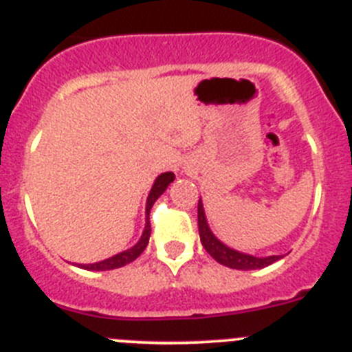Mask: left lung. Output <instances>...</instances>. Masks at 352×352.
<instances>
[{
    "label": "left lung",
    "instance_id": "8db88e82",
    "mask_svg": "<svg viewBox=\"0 0 352 352\" xmlns=\"http://www.w3.org/2000/svg\"><path fill=\"white\" fill-rule=\"evenodd\" d=\"M197 223H199V236H201V243L206 248V252L213 257L217 263L223 264L227 268L232 270H241V272H248V270H261L266 268L270 264H273L275 261L282 259L284 256H268V257H256L250 256V254H243V252H238L234 248L227 247L226 243H222L217 236L211 232L210 226H208L206 214H204V206L203 201L199 199L197 204Z\"/></svg>",
    "mask_w": 352,
    "mask_h": 352
}]
</instances>
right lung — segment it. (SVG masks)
Listing matches in <instances>:
<instances>
[{
	"label": "right lung",
	"instance_id": "right-lung-1",
	"mask_svg": "<svg viewBox=\"0 0 352 352\" xmlns=\"http://www.w3.org/2000/svg\"><path fill=\"white\" fill-rule=\"evenodd\" d=\"M174 182V174L173 173H162L157 179H155L153 186H151V190L148 194V201H146V226L144 231H142L141 239H139L138 243L133 245L132 248H126V250L120 252L116 256L109 257V259L98 261V263L93 264H77L79 268L88 270V272H107V270H116L121 268V266H126L129 263L138 259L141 256L144 248L148 247L149 243V234H151V226H149V211L153 208L155 201L160 197L164 192L167 190V186Z\"/></svg>",
	"mask_w": 352,
	"mask_h": 352
}]
</instances>
